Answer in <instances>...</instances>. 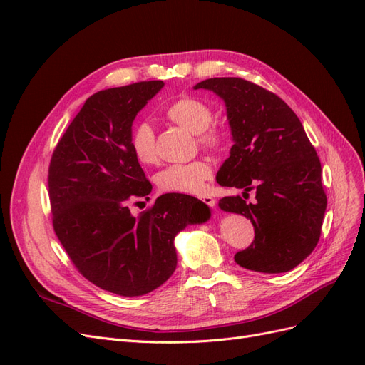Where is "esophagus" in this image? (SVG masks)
I'll list each match as a JSON object with an SVG mask.
<instances>
[{
  "label": "esophagus",
  "mask_w": 365,
  "mask_h": 365,
  "mask_svg": "<svg viewBox=\"0 0 365 365\" xmlns=\"http://www.w3.org/2000/svg\"><path fill=\"white\" fill-rule=\"evenodd\" d=\"M201 201H202L204 204H207L208 207H215V205H216V200H215V197H212V196H208V195L202 196V197H201Z\"/></svg>",
  "instance_id": "obj_1"
}]
</instances>
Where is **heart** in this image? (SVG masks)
Here are the masks:
<instances>
[{
    "instance_id": "b5f03b06",
    "label": "heart",
    "mask_w": 365,
    "mask_h": 365,
    "mask_svg": "<svg viewBox=\"0 0 365 365\" xmlns=\"http://www.w3.org/2000/svg\"><path fill=\"white\" fill-rule=\"evenodd\" d=\"M165 117L172 123L178 125L196 134L197 145L202 149L220 153L228 145L227 132L217 125H212L215 118L213 108L202 98L181 97L165 109ZM130 150L141 164H155L158 161L155 132L150 125L138 123L130 132ZM212 165L205 160H195L185 164H170L157 175V184L163 192H176L187 195L202 193L207 181L212 180Z\"/></svg>"
}]
</instances>
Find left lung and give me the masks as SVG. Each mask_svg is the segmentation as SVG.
Masks as SVG:
<instances>
[{"label": "left lung", "mask_w": 365, "mask_h": 365, "mask_svg": "<svg viewBox=\"0 0 365 365\" xmlns=\"http://www.w3.org/2000/svg\"><path fill=\"white\" fill-rule=\"evenodd\" d=\"M224 98L235 145L217 172L222 187L256 190V201L225 196L224 212L251 220L254 240L235 254L240 267L286 272L300 264L322 235L327 197L322 163L300 118L282 98L240 77H213L197 83Z\"/></svg>", "instance_id": "1"}]
</instances>
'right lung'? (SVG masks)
Listing matches in <instances>:
<instances>
[{
    "instance_id": "obj_1",
    "label": "right lung",
    "mask_w": 365,
    "mask_h": 365,
    "mask_svg": "<svg viewBox=\"0 0 365 365\" xmlns=\"http://www.w3.org/2000/svg\"><path fill=\"white\" fill-rule=\"evenodd\" d=\"M163 85L137 82L88 97L48 165L51 222L63 250L86 280L123 297L168 280L176 268L175 236L210 217L202 201L182 193L158 196L137 217L128 207L152 190L130 150L132 121Z\"/></svg>"
}]
</instances>
